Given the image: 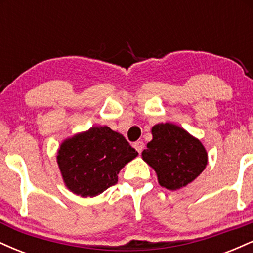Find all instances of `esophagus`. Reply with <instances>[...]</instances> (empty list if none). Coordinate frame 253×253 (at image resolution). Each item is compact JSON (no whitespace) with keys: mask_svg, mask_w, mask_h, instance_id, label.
<instances>
[{"mask_svg":"<svg viewBox=\"0 0 253 253\" xmlns=\"http://www.w3.org/2000/svg\"><path fill=\"white\" fill-rule=\"evenodd\" d=\"M134 149L136 150V152L138 153H141V151L144 149L143 141H136V143H134Z\"/></svg>","mask_w":253,"mask_h":253,"instance_id":"34e87169","label":"esophagus"}]
</instances>
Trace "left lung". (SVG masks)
<instances>
[{
  "mask_svg": "<svg viewBox=\"0 0 253 253\" xmlns=\"http://www.w3.org/2000/svg\"><path fill=\"white\" fill-rule=\"evenodd\" d=\"M152 136L141 156L155 169L162 187L181 189L205 170L207 152L187 130L173 124H158L152 127Z\"/></svg>",
  "mask_w": 253,
  "mask_h": 253,
  "instance_id": "1",
  "label": "left lung"
}]
</instances>
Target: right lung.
<instances>
[{"label":"right lung","instance_id":"1","mask_svg":"<svg viewBox=\"0 0 253 253\" xmlns=\"http://www.w3.org/2000/svg\"><path fill=\"white\" fill-rule=\"evenodd\" d=\"M138 152L109 127H91L66 139L57 162L66 187L83 197L96 196L118 183V173Z\"/></svg>","mask_w":253,"mask_h":253}]
</instances>
